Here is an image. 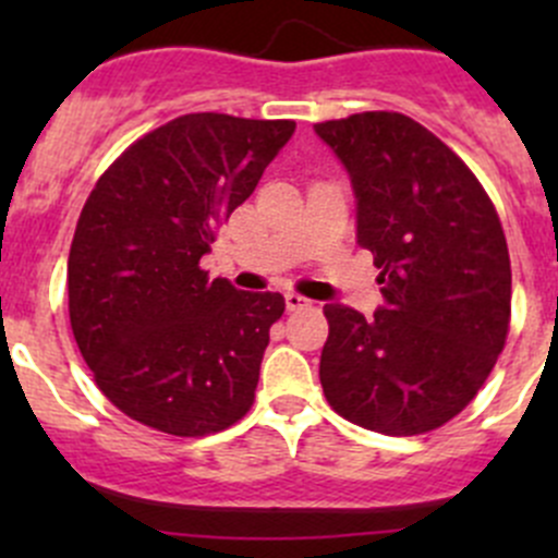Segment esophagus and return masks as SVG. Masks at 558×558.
Listing matches in <instances>:
<instances>
[{
  "label": "esophagus",
  "mask_w": 558,
  "mask_h": 558,
  "mask_svg": "<svg viewBox=\"0 0 558 558\" xmlns=\"http://www.w3.org/2000/svg\"><path fill=\"white\" fill-rule=\"evenodd\" d=\"M307 305H311V300H305V296L296 294V291H289V294H286V307H289V311H302V307Z\"/></svg>",
  "instance_id": "esophagus-1"
}]
</instances>
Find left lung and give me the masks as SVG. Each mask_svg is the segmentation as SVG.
Here are the masks:
<instances>
[{
	"mask_svg": "<svg viewBox=\"0 0 558 558\" xmlns=\"http://www.w3.org/2000/svg\"><path fill=\"white\" fill-rule=\"evenodd\" d=\"M356 194V240L380 269L384 307H324L320 386L351 424L410 437L472 402L505 348L510 256L470 167L402 112L315 123Z\"/></svg>",
	"mask_w": 558,
	"mask_h": 558,
	"instance_id": "1",
	"label": "left lung"
}]
</instances>
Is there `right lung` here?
<instances>
[{"mask_svg": "<svg viewBox=\"0 0 558 558\" xmlns=\"http://www.w3.org/2000/svg\"><path fill=\"white\" fill-rule=\"evenodd\" d=\"M294 129L189 112L129 145L94 185L66 262L70 324L99 391L129 418L205 437L251 410L286 300L210 280L199 258Z\"/></svg>", "mask_w": 558, "mask_h": 558, "instance_id": "obj_1", "label": "right lung"}]
</instances>
